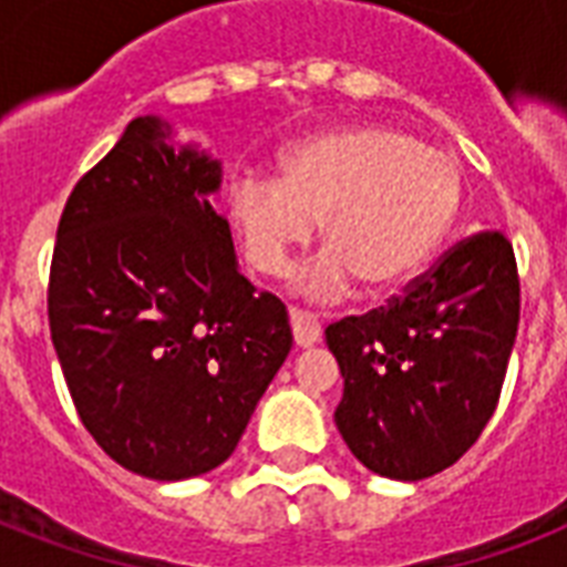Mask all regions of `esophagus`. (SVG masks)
<instances>
[{"mask_svg":"<svg viewBox=\"0 0 567 567\" xmlns=\"http://www.w3.org/2000/svg\"><path fill=\"white\" fill-rule=\"evenodd\" d=\"M291 329L297 347H315L320 341V323L309 311L291 309Z\"/></svg>","mask_w":567,"mask_h":567,"instance_id":"1","label":"esophagus"}]
</instances>
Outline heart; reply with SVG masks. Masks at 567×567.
<instances>
[{"instance_id": "obj_1", "label": "heart", "mask_w": 567, "mask_h": 567, "mask_svg": "<svg viewBox=\"0 0 567 567\" xmlns=\"http://www.w3.org/2000/svg\"><path fill=\"white\" fill-rule=\"evenodd\" d=\"M462 173L441 150L388 126H344L302 141L282 179L238 173L226 212L258 274L285 276L318 235L329 249L300 276L309 300L336 302L362 282L394 291L421 274L456 220Z\"/></svg>"}]
</instances>
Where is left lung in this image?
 Returning a JSON list of instances; mask_svg holds the SVG:
<instances>
[{
    "mask_svg": "<svg viewBox=\"0 0 567 567\" xmlns=\"http://www.w3.org/2000/svg\"><path fill=\"white\" fill-rule=\"evenodd\" d=\"M520 285L503 231L462 240L388 309L327 327L336 426L368 471L417 483L465 456L501 400Z\"/></svg>",
    "mask_w": 567,
    "mask_h": 567,
    "instance_id": "obj_1",
    "label": "left lung"
}]
</instances>
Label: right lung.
I'll list each match as a JSON object with an SVG mask.
<instances>
[{"label": "right lung", "mask_w": 567, "mask_h": 567, "mask_svg": "<svg viewBox=\"0 0 567 567\" xmlns=\"http://www.w3.org/2000/svg\"><path fill=\"white\" fill-rule=\"evenodd\" d=\"M223 164L135 117L58 223L49 329L75 412L117 465L158 483L235 453L291 353L288 311L238 270L208 196Z\"/></svg>", "instance_id": "obj_1"}]
</instances>
